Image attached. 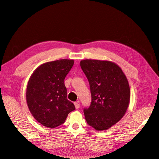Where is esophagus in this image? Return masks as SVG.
I'll list each match as a JSON object with an SVG mask.
<instances>
[{
  "label": "esophagus",
  "instance_id": "1",
  "mask_svg": "<svg viewBox=\"0 0 159 159\" xmlns=\"http://www.w3.org/2000/svg\"><path fill=\"white\" fill-rule=\"evenodd\" d=\"M74 105H75V107L76 109H79L80 108V104L79 103V102L74 103Z\"/></svg>",
  "mask_w": 159,
  "mask_h": 159
}]
</instances>
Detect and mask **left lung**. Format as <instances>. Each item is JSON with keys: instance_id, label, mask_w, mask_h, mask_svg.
Listing matches in <instances>:
<instances>
[{"instance_id": "8db88e82", "label": "left lung", "mask_w": 159, "mask_h": 159, "mask_svg": "<svg viewBox=\"0 0 159 159\" xmlns=\"http://www.w3.org/2000/svg\"><path fill=\"white\" fill-rule=\"evenodd\" d=\"M80 66L88 78L91 103L84 113L87 123L97 131H104L117 123L130 102L129 85L120 67L112 61L84 60Z\"/></svg>"}]
</instances>
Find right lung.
I'll return each instance as SVG.
<instances>
[{"label":"right lung","instance_id":"1","mask_svg":"<svg viewBox=\"0 0 159 159\" xmlns=\"http://www.w3.org/2000/svg\"><path fill=\"white\" fill-rule=\"evenodd\" d=\"M74 60H59L38 66L28 80L26 103L40 124L54 128L63 124L74 105L66 98L64 80L73 66Z\"/></svg>","mask_w":159,"mask_h":159}]
</instances>
